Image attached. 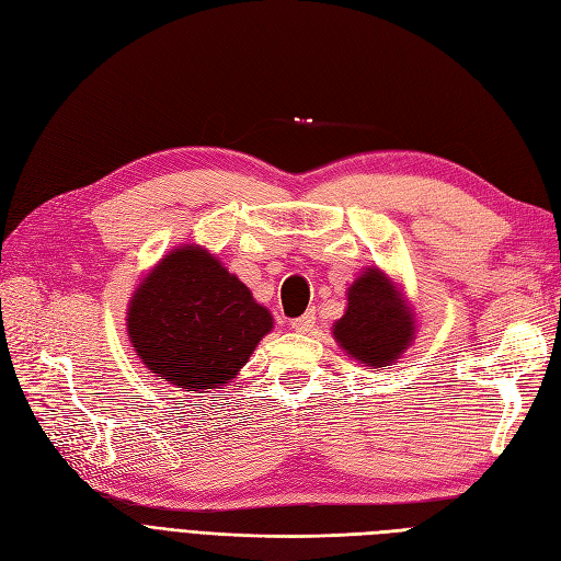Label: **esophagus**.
<instances>
[{
	"label": "esophagus",
	"mask_w": 561,
	"mask_h": 561,
	"mask_svg": "<svg viewBox=\"0 0 561 561\" xmlns=\"http://www.w3.org/2000/svg\"><path fill=\"white\" fill-rule=\"evenodd\" d=\"M290 325H293V330H295V332H299V334H307V332H311V330H313V325H316V311L311 309V311L304 313L301 318H295V320L290 322Z\"/></svg>",
	"instance_id": "esophagus-1"
}]
</instances>
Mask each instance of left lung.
I'll return each mask as SVG.
<instances>
[{
    "mask_svg": "<svg viewBox=\"0 0 561 561\" xmlns=\"http://www.w3.org/2000/svg\"><path fill=\"white\" fill-rule=\"evenodd\" d=\"M334 342L369 369L396 365L416 336V313L402 285L369 266L346 290V311L332 325Z\"/></svg>",
    "mask_w": 561,
    "mask_h": 561,
    "instance_id": "1",
    "label": "left lung"
}]
</instances>
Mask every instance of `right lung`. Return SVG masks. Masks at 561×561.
Segmentation results:
<instances>
[{"label": "right lung", "instance_id": "right-lung-1", "mask_svg": "<svg viewBox=\"0 0 561 561\" xmlns=\"http://www.w3.org/2000/svg\"><path fill=\"white\" fill-rule=\"evenodd\" d=\"M271 330V311L196 243L163 254L126 309V334L140 363L171 386L198 393L231 383Z\"/></svg>", "mask_w": 561, "mask_h": 561}]
</instances>
